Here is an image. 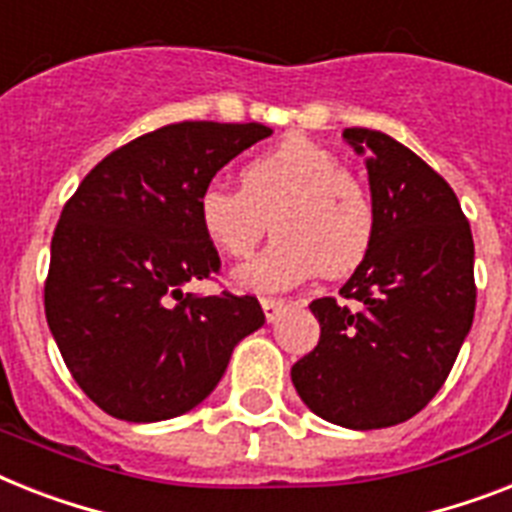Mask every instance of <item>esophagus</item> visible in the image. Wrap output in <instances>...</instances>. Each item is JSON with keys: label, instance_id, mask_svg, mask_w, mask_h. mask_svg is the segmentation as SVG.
Returning a JSON list of instances; mask_svg holds the SVG:
<instances>
[{"label": "esophagus", "instance_id": "obj_1", "mask_svg": "<svg viewBox=\"0 0 512 512\" xmlns=\"http://www.w3.org/2000/svg\"><path fill=\"white\" fill-rule=\"evenodd\" d=\"M260 305H263L265 318H268V323H276L278 318H281V313H284V310H286V302H284V299L263 297V299H260Z\"/></svg>", "mask_w": 512, "mask_h": 512}]
</instances>
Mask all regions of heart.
<instances>
[{
    "instance_id": "1",
    "label": "heart",
    "mask_w": 512,
    "mask_h": 512,
    "mask_svg": "<svg viewBox=\"0 0 512 512\" xmlns=\"http://www.w3.org/2000/svg\"><path fill=\"white\" fill-rule=\"evenodd\" d=\"M197 220L207 242L228 257H247L270 223V247L234 270V284L247 292H284L321 270L344 276L363 263L376 236V210L363 184L334 152L302 136L244 162L239 191L207 184Z\"/></svg>"
}]
</instances>
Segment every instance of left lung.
I'll return each instance as SVG.
<instances>
[{
  "mask_svg": "<svg viewBox=\"0 0 512 512\" xmlns=\"http://www.w3.org/2000/svg\"><path fill=\"white\" fill-rule=\"evenodd\" d=\"M365 160L376 236L339 289L315 299L321 339L292 381L315 415L386 429L429 405L450 376L476 310L473 236L455 191L421 157L371 128H344Z\"/></svg>",
  "mask_w": 512,
  "mask_h": 512,
  "instance_id": "left-lung-1",
  "label": "left lung"
}]
</instances>
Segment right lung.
<instances>
[{
  "label": "right lung",
  "mask_w": 512,
  "mask_h": 512,
  "mask_svg": "<svg viewBox=\"0 0 512 512\" xmlns=\"http://www.w3.org/2000/svg\"><path fill=\"white\" fill-rule=\"evenodd\" d=\"M263 123L186 120L128 141L83 178L52 236L44 310L62 360L112 418L184 415L265 323L255 297L186 294L218 273L197 197Z\"/></svg>",
  "instance_id": "obj_1"
}]
</instances>
